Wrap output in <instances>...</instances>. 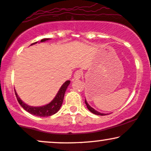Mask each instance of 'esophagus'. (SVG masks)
Instances as JSON below:
<instances>
[{"mask_svg":"<svg viewBox=\"0 0 151 151\" xmlns=\"http://www.w3.org/2000/svg\"><path fill=\"white\" fill-rule=\"evenodd\" d=\"M81 74H82V72H81V70L76 71V72H74V78L75 79H80V78L81 77Z\"/></svg>","mask_w":151,"mask_h":151,"instance_id":"34e87169","label":"esophagus"}]
</instances>
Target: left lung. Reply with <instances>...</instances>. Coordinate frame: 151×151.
Masks as SVG:
<instances>
[{
  "label": "left lung",
  "instance_id": "obj_1",
  "mask_svg": "<svg viewBox=\"0 0 151 151\" xmlns=\"http://www.w3.org/2000/svg\"><path fill=\"white\" fill-rule=\"evenodd\" d=\"M85 103H86V107H87V108L88 109V110H90V112H91L92 113H93V114H95V115H101V116H103V115H105V114H103V113H101V112H98V111H96V110H94V109L93 108H91V107L88 104V103L86 102V99H85Z\"/></svg>",
  "mask_w": 151,
  "mask_h": 151
}]
</instances>
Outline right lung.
<instances>
[{
    "label": "right lung",
    "instance_id": "obj_1",
    "mask_svg": "<svg viewBox=\"0 0 151 151\" xmlns=\"http://www.w3.org/2000/svg\"><path fill=\"white\" fill-rule=\"evenodd\" d=\"M47 40H49V39H43L41 40V42H43V41H46ZM37 42L33 43L32 45L35 44ZM70 81H66L62 85V86L60 88L59 91L58 92L57 95L55 96V97L54 98V99L48 104H47L44 106H41V107H32L29 106V105L25 104L24 103L22 102V101L19 99V96H17V93L14 91V93H15V96L17 97L18 103H19V105H21L22 108L24 109L26 111L29 112L30 114L32 115L39 116V117H48V116H51L54 114H55L58 110L60 108L62 104H63V99H64V96L65 93L66 91L67 88L70 84Z\"/></svg>",
    "mask_w": 151,
    "mask_h": 151
}]
</instances>
